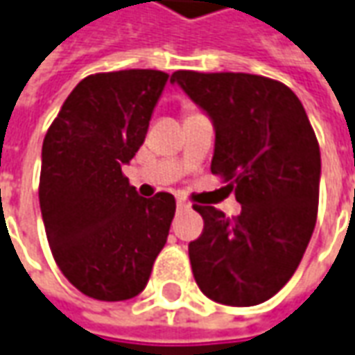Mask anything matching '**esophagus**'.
<instances>
[{"label":"esophagus","mask_w":355,"mask_h":355,"mask_svg":"<svg viewBox=\"0 0 355 355\" xmlns=\"http://www.w3.org/2000/svg\"><path fill=\"white\" fill-rule=\"evenodd\" d=\"M190 207V203L186 202L184 198H177V209L178 211H182V209H188Z\"/></svg>","instance_id":"34e87169"}]
</instances>
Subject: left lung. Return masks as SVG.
Here are the masks:
<instances>
[{"label":"left lung","mask_w":355,"mask_h":355,"mask_svg":"<svg viewBox=\"0 0 355 355\" xmlns=\"http://www.w3.org/2000/svg\"><path fill=\"white\" fill-rule=\"evenodd\" d=\"M171 83L211 119V173L242 205L236 219L194 205L203 217V232L188 246L194 279L213 302L257 306L290 281L315 229V132L296 94L271 78L177 71Z\"/></svg>","instance_id":"8db88e82"}]
</instances>
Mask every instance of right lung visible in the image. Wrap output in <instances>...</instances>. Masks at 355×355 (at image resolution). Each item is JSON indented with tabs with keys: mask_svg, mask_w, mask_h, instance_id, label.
<instances>
[{
	"mask_svg": "<svg viewBox=\"0 0 355 355\" xmlns=\"http://www.w3.org/2000/svg\"><path fill=\"white\" fill-rule=\"evenodd\" d=\"M169 74H90L76 84L42 146L40 209L55 263L94 300L123 302L150 281L177 203L138 196L123 175L144 144Z\"/></svg>",
	"mask_w": 355,
	"mask_h": 355,
	"instance_id": "1",
	"label": "right lung"
}]
</instances>
